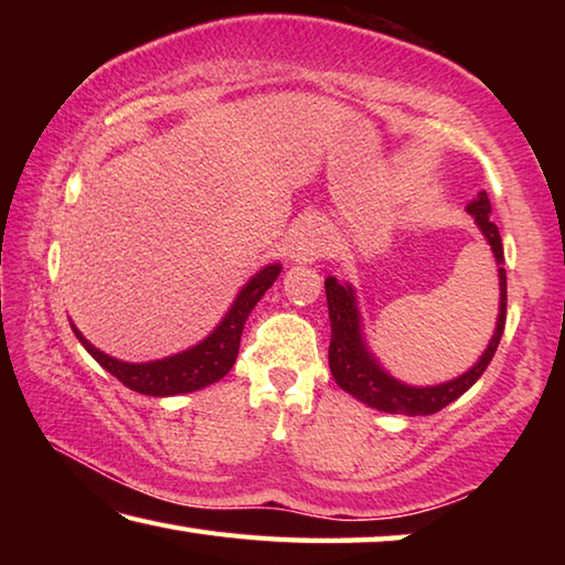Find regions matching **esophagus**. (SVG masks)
Instances as JSON below:
<instances>
[{
	"instance_id": "34e87169",
	"label": "esophagus",
	"mask_w": 565,
	"mask_h": 565,
	"mask_svg": "<svg viewBox=\"0 0 565 565\" xmlns=\"http://www.w3.org/2000/svg\"><path fill=\"white\" fill-rule=\"evenodd\" d=\"M289 256L296 264H311L323 256V234L319 226L313 224H303L301 228H296V234L291 236V246H289Z\"/></svg>"
}]
</instances>
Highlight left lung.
Listing matches in <instances>:
<instances>
[{"label": "left lung", "instance_id": "8db88e82", "mask_svg": "<svg viewBox=\"0 0 565 565\" xmlns=\"http://www.w3.org/2000/svg\"><path fill=\"white\" fill-rule=\"evenodd\" d=\"M466 212L473 216L478 232L489 242L495 266H499V319H495L493 337L489 347L478 356L471 369L463 371L461 376L436 386H411L404 381L391 376L388 371L381 366L376 353L369 349L366 333H363L361 311L356 289L349 281H339L337 276H329L323 286H327V301H329V319H331V343H329V369L337 384L366 404L384 414H404V416H431L438 411L454 404L458 396H463L483 371L489 369L495 349H499L503 327H505V269H503V244L499 226H495L491 214V202L486 191L468 202Z\"/></svg>", "mask_w": 565, "mask_h": 565}]
</instances>
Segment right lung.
I'll list each match as a JSON object with an SVG mask.
<instances>
[{
  "instance_id": "obj_1",
  "label": "right lung",
  "mask_w": 565,
  "mask_h": 565,
  "mask_svg": "<svg viewBox=\"0 0 565 565\" xmlns=\"http://www.w3.org/2000/svg\"><path fill=\"white\" fill-rule=\"evenodd\" d=\"M279 262L266 264L262 271H256L252 279L242 286V291L236 294V299L228 306L224 319L216 323L214 331L209 333L206 339L194 343V347H189L186 351L171 353L167 359L141 363L114 359L109 353L99 351L92 341L84 339V333L76 329L74 323L72 331L102 369H107L114 379H119L124 386L137 391V394L159 398L191 394V391L216 384L218 379H224L228 371H232L248 313H252L254 306L262 301V296L271 289V284L279 279Z\"/></svg>"
}]
</instances>
